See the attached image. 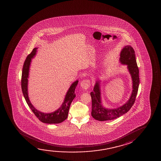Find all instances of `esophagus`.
I'll use <instances>...</instances> for the list:
<instances>
[{"label":"esophagus","mask_w":161,"mask_h":161,"mask_svg":"<svg viewBox=\"0 0 161 161\" xmlns=\"http://www.w3.org/2000/svg\"><path fill=\"white\" fill-rule=\"evenodd\" d=\"M90 86V82L88 80H84L81 82V87L84 90H87Z\"/></svg>","instance_id":"obj_1"}]
</instances>
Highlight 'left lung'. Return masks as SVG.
I'll list each match as a JSON object with an SVG mask.
<instances>
[{
    "label": "left lung",
    "mask_w": 161,
    "mask_h": 161,
    "mask_svg": "<svg viewBox=\"0 0 161 161\" xmlns=\"http://www.w3.org/2000/svg\"><path fill=\"white\" fill-rule=\"evenodd\" d=\"M119 62L122 65H127L128 71L132 79V91L129 99L123 105L115 108H106L102 101L101 84V80H97L93 91L90 93L92 98L91 115L94 119L98 121H106L116 119L125 114L134 104L139 88V68L137 65L135 53L130 46H125L121 49Z\"/></svg>",
    "instance_id": "left-lung-1"
}]
</instances>
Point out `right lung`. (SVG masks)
Returning a JSON list of instances; mask_svg holds the SVG:
<instances>
[{"label":"right lung","instance_id":"1","mask_svg":"<svg viewBox=\"0 0 161 161\" xmlns=\"http://www.w3.org/2000/svg\"><path fill=\"white\" fill-rule=\"evenodd\" d=\"M37 49L38 48H35L33 49V51H32V52L27 57L25 61L22 68L21 77V88L22 93L29 107L40 121L47 124L60 123L68 118L69 110L70 108L71 103L76 97L75 93V88L76 87L79 81L76 80L71 85L70 87L69 88L65 95L64 101L57 110L51 113L42 112L40 110H37L32 105V104L31 103L29 98L28 92V79L29 77L30 68L32 59L36 55Z\"/></svg>","mask_w":161,"mask_h":161}]
</instances>
